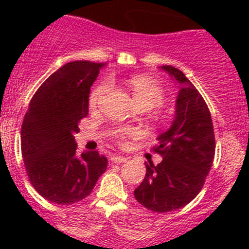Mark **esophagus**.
Here are the masks:
<instances>
[{
    "mask_svg": "<svg viewBox=\"0 0 249 249\" xmlns=\"http://www.w3.org/2000/svg\"><path fill=\"white\" fill-rule=\"evenodd\" d=\"M111 160L113 162V163H123V162H126L127 158L123 157V156H117L114 155L111 157Z\"/></svg>",
    "mask_w": 249,
    "mask_h": 249,
    "instance_id": "1",
    "label": "esophagus"
}]
</instances>
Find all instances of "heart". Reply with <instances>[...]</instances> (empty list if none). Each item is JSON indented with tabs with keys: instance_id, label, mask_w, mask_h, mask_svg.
<instances>
[{
	"instance_id": "1",
	"label": "heart",
	"mask_w": 249,
	"mask_h": 249,
	"mask_svg": "<svg viewBox=\"0 0 249 249\" xmlns=\"http://www.w3.org/2000/svg\"><path fill=\"white\" fill-rule=\"evenodd\" d=\"M127 86L131 89L133 98H135L136 103H137L140 108H158V107L163 106V103L166 102V94H164L163 89L157 82L148 78V77L141 76V74L129 77L128 80H127ZM108 91V82H102L94 87L93 91L91 92V96H89V106H91L92 108H96L100 105L101 101L103 100V97H105ZM135 135V129L126 128L121 131L118 138H120L121 143H123L127 137H131V136Z\"/></svg>"
}]
</instances>
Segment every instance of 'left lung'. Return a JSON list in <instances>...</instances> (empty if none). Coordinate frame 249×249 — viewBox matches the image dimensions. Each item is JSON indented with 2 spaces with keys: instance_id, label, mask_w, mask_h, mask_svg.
I'll list each match as a JSON object with an SVG mask.
<instances>
[{
  "instance_id": "obj_1",
  "label": "left lung",
  "mask_w": 249,
  "mask_h": 249,
  "mask_svg": "<svg viewBox=\"0 0 249 249\" xmlns=\"http://www.w3.org/2000/svg\"><path fill=\"white\" fill-rule=\"evenodd\" d=\"M160 68L179 83L176 117L152 148L163 160L157 166L144 162L146 176L135 197L147 210L166 213L186 206L201 192L214 160L215 140L211 112L198 89L178 68Z\"/></svg>"
}]
</instances>
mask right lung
<instances>
[{"instance_id":"right-lung-1","label":"right lung","mask_w":249,"mask_h":249,"mask_svg":"<svg viewBox=\"0 0 249 249\" xmlns=\"http://www.w3.org/2000/svg\"><path fill=\"white\" fill-rule=\"evenodd\" d=\"M102 66L66 63L39 86L22 122L21 151L28 179L53 203L82 201L107 168V158L97 151L78 155L73 136L89 114L91 86Z\"/></svg>"}]
</instances>
